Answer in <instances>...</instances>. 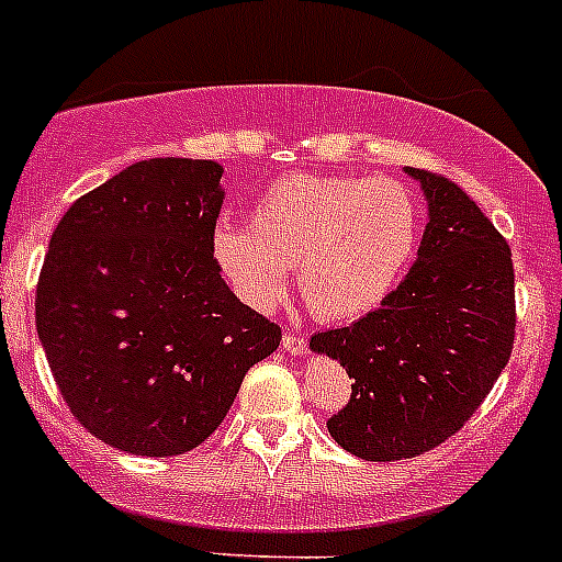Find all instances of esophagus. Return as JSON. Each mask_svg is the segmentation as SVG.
<instances>
[{
    "label": "esophagus",
    "instance_id": "1",
    "mask_svg": "<svg viewBox=\"0 0 562 562\" xmlns=\"http://www.w3.org/2000/svg\"><path fill=\"white\" fill-rule=\"evenodd\" d=\"M284 349L292 351V355H306V349H310V342H306V337L301 335V331L286 329L284 331Z\"/></svg>",
    "mask_w": 562,
    "mask_h": 562
}]
</instances>
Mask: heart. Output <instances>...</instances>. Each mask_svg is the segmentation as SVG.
<instances>
[{"label":"heart","instance_id":"obj_1","mask_svg":"<svg viewBox=\"0 0 562 562\" xmlns=\"http://www.w3.org/2000/svg\"><path fill=\"white\" fill-rule=\"evenodd\" d=\"M422 202L405 182L355 173H286L252 205L250 227L222 222L213 256L236 292L270 310L295 267L297 292L324 321L376 310L411 267Z\"/></svg>","mask_w":562,"mask_h":562}]
</instances>
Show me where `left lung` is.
<instances>
[{
  "mask_svg": "<svg viewBox=\"0 0 562 562\" xmlns=\"http://www.w3.org/2000/svg\"><path fill=\"white\" fill-rule=\"evenodd\" d=\"M408 173L430 207L416 265L380 310L310 340L355 380L326 428L366 461L414 459L459 434L509 362L518 324L506 238L453 180Z\"/></svg>",
  "mask_w": 562,
  "mask_h": 562,
  "instance_id": "left-lung-1",
  "label": "left lung"
}]
</instances>
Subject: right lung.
<instances>
[{"instance_id":"1","label":"right lung","mask_w":562,"mask_h":562,"mask_svg":"<svg viewBox=\"0 0 562 562\" xmlns=\"http://www.w3.org/2000/svg\"><path fill=\"white\" fill-rule=\"evenodd\" d=\"M222 166L154 157L83 193L49 238L36 329L83 428L134 456H182L220 428L281 326L220 276Z\"/></svg>"}]
</instances>
